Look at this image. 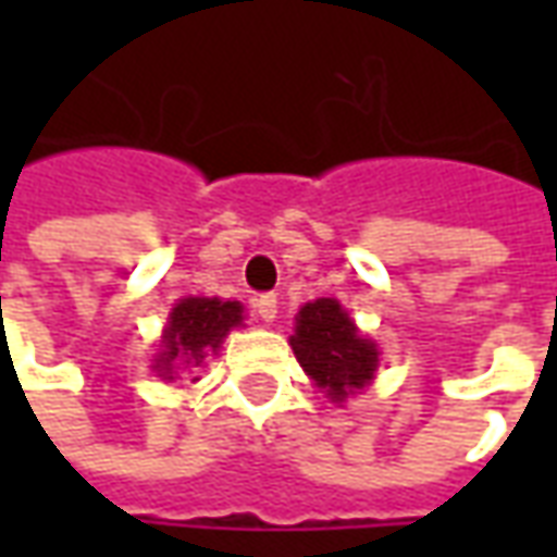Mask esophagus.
Listing matches in <instances>:
<instances>
[{
    "label": "esophagus",
    "instance_id": "1",
    "mask_svg": "<svg viewBox=\"0 0 557 557\" xmlns=\"http://www.w3.org/2000/svg\"><path fill=\"white\" fill-rule=\"evenodd\" d=\"M256 313H259L262 322H274V319H277V295H271V292H268V295H259V298H256Z\"/></svg>",
    "mask_w": 557,
    "mask_h": 557
}]
</instances>
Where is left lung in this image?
Wrapping results in <instances>:
<instances>
[{
	"mask_svg": "<svg viewBox=\"0 0 557 557\" xmlns=\"http://www.w3.org/2000/svg\"><path fill=\"white\" fill-rule=\"evenodd\" d=\"M289 343L307 375H313L315 385L334 403H343L351 391L367 385L379 367L375 346L358 334L349 313L334 298L301 307Z\"/></svg>",
	"mask_w": 557,
	"mask_h": 557,
	"instance_id": "obj_1",
	"label": "left lung"
}]
</instances>
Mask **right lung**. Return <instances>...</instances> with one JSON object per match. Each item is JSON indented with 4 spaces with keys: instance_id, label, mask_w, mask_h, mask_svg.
Masks as SVG:
<instances>
[{
    "instance_id": "1",
    "label": "right lung",
    "mask_w": 557,
    "mask_h": 557,
    "mask_svg": "<svg viewBox=\"0 0 557 557\" xmlns=\"http://www.w3.org/2000/svg\"><path fill=\"white\" fill-rule=\"evenodd\" d=\"M242 325V304L218 298H184L172 307L170 325L163 331V351L158 370L172 373L175 363L199 367L208 351H218L230 327Z\"/></svg>"
}]
</instances>
